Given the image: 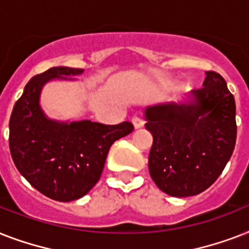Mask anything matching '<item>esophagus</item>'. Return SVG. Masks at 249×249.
Here are the masks:
<instances>
[{"mask_svg":"<svg viewBox=\"0 0 249 249\" xmlns=\"http://www.w3.org/2000/svg\"><path fill=\"white\" fill-rule=\"evenodd\" d=\"M132 123H133V126H134V129H140L144 125V121L142 120L140 116H133Z\"/></svg>","mask_w":249,"mask_h":249,"instance_id":"obj_1","label":"esophagus"}]
</instances>
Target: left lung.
Here are the masks:
<instances>
[{
	"label": "left lung",
	"instance_id": "8db88e82",
	"mask_svg": "<svg viewBox=\"0 0 249 249\" xmlns=\"http://www.w3.org/2000/svg\"><path fill=\"white\" fill-rule=\"evenodd\" d=\"M205 75L203 88L182 101L144 108L146 129L154 138L150 176L170 196H193L208 189L235 147L234 95L220 73Z\"/></svg>",
	"mask_w": 249,
	"mask_h": 249
}]
</instances>
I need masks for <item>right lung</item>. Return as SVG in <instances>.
Masks as SVG:
<instances>
[{
  "label": "right lung",
  "instance_id": "add662e5",
  "mask_svg": "<svg viewBox=\"0 0 249 249\" xmlns=\"http://www.w3.org/2000/svg\"><path fill=\"white\" fill-rule=\"evenodd\" d=\"M84 70L53 67L33 76L10 117V152L19 173L45 196L72 201L99 181L109 147L133 132V125L90 120H54L40 105L44 86L54 80L76 81Z\"/></svg>",
  "mask_w": 249,
  "mask_h": 249
}]
</instances>
